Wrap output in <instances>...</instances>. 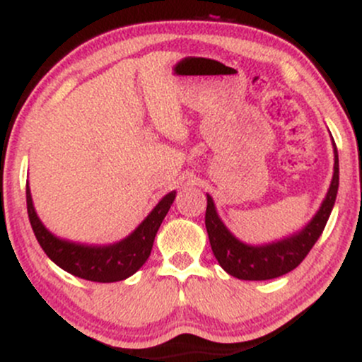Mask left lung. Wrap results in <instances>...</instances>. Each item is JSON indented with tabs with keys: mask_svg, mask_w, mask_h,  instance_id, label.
<instances>
[{
	"mask_svg": "<svg viewBox=\"0 0 362 362\" xmlns=\"http://www.w3.org/2000/svg\"><path fill=\"white\" fill-rule=\"evenodd\" d=\"M332 144H334V177H332L322 206L303 230L286 236L279 242L265 245H247L240 242L224 226L216 211L213 197L207 194L206 230L209 235V243L216 260L230 276L243 281H267L284 276L305 260V257L308 255V252L325 230V224L334 209L335 197H337L339 155L334 139H332Z\"/></svg>",
	"mask_w": 362,
	"mask_h": 362,
	"instance_id": "left-lung-1",
	"label": "left lung"
}]
</instances>
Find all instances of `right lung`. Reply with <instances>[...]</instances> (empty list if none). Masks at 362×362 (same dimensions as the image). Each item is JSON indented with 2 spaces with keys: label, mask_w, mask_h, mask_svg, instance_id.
<instances>
[{
  "label": "right lung",
  "mask_w": 362,
  "mask_h": 362,
  "mask_svg": "<svg viewBox=\"0 0 362 362\" xmlns=\"http://www.w3.org/2000/svg\"><path fill=\"white\" fill-rule=\"evenodd\" d=\"M175 190L168 192L131 235L110 245L76 243L51 233L35 213L28 184L27 211L37 242L42 247L45 255L59 265L62 271L86 281L117 282L138 272L148 260L158 230L170 206L175 201Z\"/></svg>",
  "instance_id": "1"
}]
</instances>
